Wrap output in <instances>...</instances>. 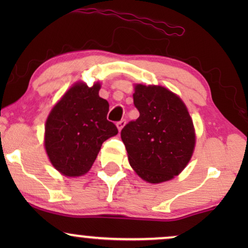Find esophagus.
<instances>
[{
    "mask_svg": "<svg viewBox=\"0 0 248 248\" xmlns=\"http://www.w3.org/2000/svg\"><path fill=\"white\" fill-rule=\"evenodd\" d=\"M125 123H126V122H125V120H121L120 122H117V123H116V126H117V128H118V131H121L122 128L124 127Z\"/></svg>",
    "mask_w": 248,
    "mask_h": 248,
    "instance_id": "34e87169",
    "label": "esophagus"
}]
</instances>
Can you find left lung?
Returning a JSON list of instances; mask_svg holds the SVG:
<instances>
[{
	"instance_id": "1",
	"label": "left lung",
	"mask_w": 248,
	"mask_h": 248,
	"mask_svg": "<svg viewBox=\"0 0 248 248\" xmlns=\"http://www.w3.org/2000/svg\"><path fill=\"white\" fill-rule=\"evenodd\" d=\"M133 101L140 116L121 132L130 165L149 183L169 181L186 167L194 150L195 133L187 108L160 86L137 84Z\"/></svg>"
}]
</instances>
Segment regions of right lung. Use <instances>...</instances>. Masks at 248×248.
Here are the masks:
<instances>
[{"label": "right lung", "mask_w": 248, "mask_h": 248, "mask_svg": "<svg viewBox=\"0 0 248 248\" xmlns=\"http://www.w3.org/2000/svg\"><path fill=\"white\" fill-rule=\"evenodd\" d=\"M100 84L77 83L50 111L45 126V148L57 170L69 177L84 175L101 144L118 133L107 120L109 104L99 97Z\"/></svg>", "instance_id": "1"}]
</instances>
